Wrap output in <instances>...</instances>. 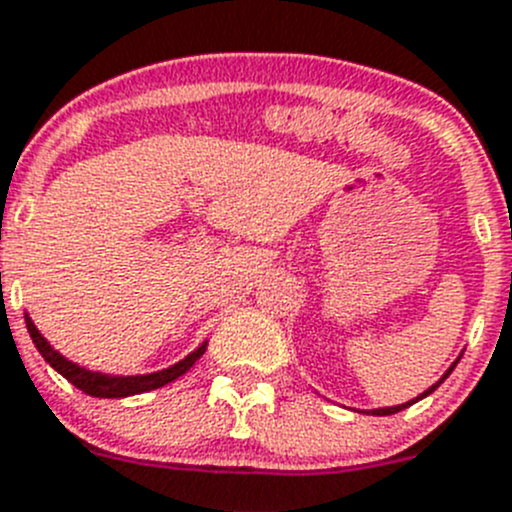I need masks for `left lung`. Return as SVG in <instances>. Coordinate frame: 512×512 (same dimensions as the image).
Segmentation results:
<instances>
[{
	"label": "left lung",
	"instance_id": "1",
	"mask_svg": "<svg viewBox=\"0 0 512 512\" xmlns=\"http://www.w3.org/2000/svg\"><path fill=\"white\" fill-rule=\"evenodd\" d=\"M455 366H457V361H455V364H452V366H450V371H447V374H444V376H442V379H439V381H437V384H434V386H429V389H427V391H424V394H419V396H417V399L407 401V404H399V407H386V409H374V412H366V414H376V417H389V414H396V412H401V409H407V407H412L414 401H419V399H424V396H429V394H432V391H434V389H437V386H439V384H442V381H444V379H447V376H450V374H452V369H455Z\"/></svg>",
	"mask_w": 512,
	"mask_h": 512
}]
</instances>
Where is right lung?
<instances>
[{
  "label": "right lung",
  "mask_w": 512,
  "mask_h": 512,
  "mask_svg": "<svg viewBox=\"0 0 512 512\" xmlns=\"http://www.w3.org/2000/svg\"><path fill=\"white\" fill-rule=\"evenodd\" d=\"M25 323H27V331H30V336H32V343H35L37 351L42 353V358H45L47 364H50L57 374L65 376V379H68L75 389L85 391L88 396H98V399H123V396H133V394H143V391L161 389V386L171 384V381L179 379L181 374H186V371L197 364L199 358H202V353L207 351V343H202V346H199L194 353H189L184 361H179V364L169 366V369H164V371H156V374L108 376V374H98V371L83 369V366L73 364V361H68L65 356H60V353H57L55 348L47 343V338L37 331L35 323L30 321V315H25Z\"/></svg>",
  "instance_id": "obj_1"
}]
</instances>
